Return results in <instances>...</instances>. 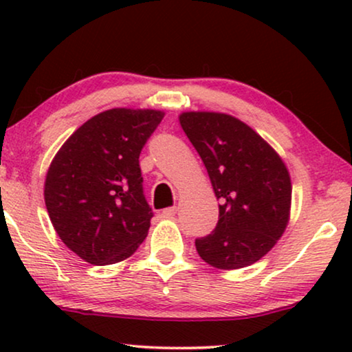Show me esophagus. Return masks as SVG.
I'll return each mask as SVG.
<instances>
[{"mask_svg":"<svg viewBox=\"0 0 352 352\" xmlns=\"http://www.w3.org/2000/svg\"><path fill=\"white\" fill-rule=\"evenodd\" d=\"M177 213V208L176 206H170V208H165L162 211V214H163V218H175V214Z\"/></svg>","mask_w":352,"mask_h":352,"instance_id":"obj_1","label":"esophagus"}]
</instances>
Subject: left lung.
<instances>
[{"label": "left lung", "mask_w": 352, "mask_h": 352, "mask_svg": "<svg viewBox=\"0 0 352 352\" xmlns=\"http://www.w3.org/2000/svg\"><path fill=\"white\" fill-rule=\"evenodd\" d=\"M179 122L221 201L218 224L195 240L197 252L218 269L256 263L280 239L290 214L292 182L282 158L230 115L186 112Z\"/></svg>", "instance_id": "left-lung-1"}]
</instances>
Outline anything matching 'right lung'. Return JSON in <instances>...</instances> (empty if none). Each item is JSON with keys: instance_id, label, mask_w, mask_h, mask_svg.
Instances as JSON below:
<instances>
[{"instance_id": "right-lung-1", "label": "right lung", "mask_w": 352, "mask_h": 352, "mask_svg": "<svg viewBox=\"0 0 352 352\" xmlns=\"http://www.w3.org/2000/svg\"><path fill=\"white\" fill-rule=\"evenodd\" d=\"M160 110L112 109L76 129L52 160L45 201L57 235L96 266L123 261L147 237L153 211L139 155Z\"/></svg>"}]
</instances>
